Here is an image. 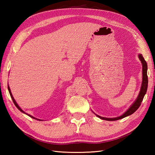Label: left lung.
<instances>
[{
    "mask_svg": "<svg viewBox=\"0 0 155 155\" xmlns=\"http://www.w3.org/2000/svg\"><path fill=\"white\" fill-rule=\"evenodd\" d=\"M138 57H139V59H140V60L141 61V64H142V82H141L140 91V93H139L138 96L137 97V98H136V100L134 101V103H133L130 106L129 108H128L122 115H120V116H118V117H104L100 116V115L96 114L95 113H94L92 111L97 117H99V118H101V120H107V121H115V120L122 119V118H124V117H126L128 116V115H130L131 114H133V113H135L136 111H137V109L140 107L141 102H142L143 99V97H144V96H145V94H146L147 89H148V76H147L148 65H147V63L143 57L142 54H139Z\"/></svg>",
    "mask_w": 155,
    "mask_h": 155,
    "instance_id": "1",
    "label": "left lung"
}]
</instances>
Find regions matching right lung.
<instances>
[{
	"instance_id": "1",
	"label": "right lung",
	"mask_w": 155,
	"mask_h": 155,
	"mask_svg": "<svg viewBox=\"0 0 155 155\" xmlns=\"http://www.w3.org/2000/svg\"><path fill=\"white\" fill-rule=\"evenodd\" d=\"M8 90H9V94H10V96H11V97H12V101H13V102H14V104L15 105V107H17V108L20 110V111H21V112H22L23 114H25L26 115H28V116L29 117H32V118H33V119H35V120H39V121H41V120H40V119H38V118H36V117H33V116H32V115H29V114H27V113H25L24 111H23V110L20 108V107H19V105H18V104H17V103H16V101H15V99H14V97H13V95H12V91H11V90H10V87H9V85H8Z\"/></svg>"
}]
</instances>
